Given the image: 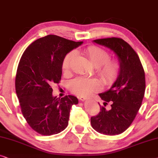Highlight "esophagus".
Here are the masks:
<instances>
[{
  "label": "esophagus",
  "instance_id": "obj_1",
  "mask_svg": "<svg viewBox=\"0 0 158 158\" xmlns=\"http://www.w3.org/2000/svg\"><path fill=\"white\" fill-rule=\"evenodd\" d=\"M79 99H80V100H81V101H84V100H87V98H85V97H80V98H79Z\"/></svg>",
  "mask_w": 158,
  "mask_h": 158
}]
</instances>
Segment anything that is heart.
Wrapping results in <instances>:
<instances>
[{"instance_id":"heart-1","label":"heart","mask_w":158,"mask_h":158,"mask_svg":"<svg viewBox=\"0 0 158 158\" xmlns=\"http://www.w3.org/2000/svg\"><path fill=\"white\" fill-rule=\"evenodd\" d=\"M85 54L92 64L97 66V73L107 86L115 83L121 74V66L120 62L115 58H110V54L103 48L96 45H90L86 48ZM77 56V52L72 50L64 56L62 60V69L65 72L70 70L71 64ZM71 91L81 96L89 95L100 88V82L96 78H86L79 77L69 82Z\"/></svg>"}]
</instances>
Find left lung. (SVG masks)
Instances as JSON below:
<instances>
[{
    "instance_id": "left-lung-1",
    "label": "left lung",
    "mask_w": 158,
    "mask_h": 158,
    "mask_svg": "<svg viewBox=\"0 0 158 158\" xmlns=\"http://www.w3.org/2000/svg\"><path fill=\"white\" fill-rule=\"evenodd\" d=\"M94 43L113 50L118 56L121 74L108 91L99 94L105 101L100 111L91 117V125L99 133L117 135L125 131L135 118L144 96L145 73L137 53L131 46L119 37H108ZM108 102L111 108H105Z\"/></svg>"
}]
</instances>
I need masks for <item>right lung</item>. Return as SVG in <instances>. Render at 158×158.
<instances>
[{
    "instance_id": "right-lung-1",
    "label": "right lung",
    "mask_w": 158,
    "mask_h": 158,
    "mask_svg": "<svg viewBox=\"0 0 158 158\" xmlns=\"http://www.w3.org/2000/svg\"><path fill=\"white\" fill-rule=\"evenodd\" d=\"M81 43L49 35L30 44L21 57L16 92L27 123L41 135L64 131L69 124L71 106L78 103L75 96H52V86L61 79L64 56Z\"/></svg>"
}]
</instances>
